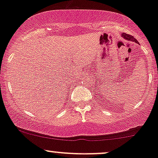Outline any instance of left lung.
<instances>
[{"label":"left lung","instance_id":"obj_1","mask_svg":"<svg viewBox=\"0 0 158 158\" xmlns=\"http://www.w3.org/2000/svg\"><path fill=\"white\" fill-rule=\"evenodd\" d=\"M121 36H122V38H124L125 40H130V41H134V42H136V43H137V40H135V38H134L133 36H132V35H128V34L123 33V34H121Z\"/></svg>","mask_w":158,"mask_h":158}]
</instances>
